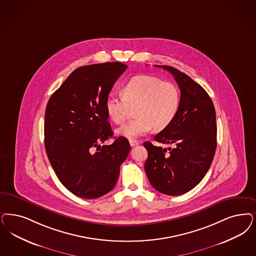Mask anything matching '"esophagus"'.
Returning a JSON list of instances; mask_svg holds the SVG:
<instances>
[{
    "mask_svg": "<svg viewBox=\"0 0 256 256\" xmlns=\"http://www.w3.org/2000/svg\"><path fill=\"white\" fill-rule=\"evenodd\" d=\"M130 144L132 146H135L139 144V142L136 141V140H130Z\"/></svg>",
    "mask_w": 256,
    "mask_h": 256,
    "instance_id": "1",
    "label": "esophagus"
}]
</instances>
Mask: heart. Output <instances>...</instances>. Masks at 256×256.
Wrapping results in <instances>:
<instances>
[{
  "mask_svg": "<svg viewBox=\"0 0 256 256\" xmlns=\"http://www.w3.org/2000/svg\"><path fill=\"white\" fill-rule=\"evenodd\" d=\"M122 97L108 96L105 108L108 118L122 124L134 108L136 117L117 130V133L135 139L150 132H160L174 120L180 103V92L176 84L151 76H137L121 90Z\"/></svg>",
  "mask_w": 256,
  "mask_h": 256,
  "instance_id": "heart-1",
  "label": "heart"
}]
</instances>
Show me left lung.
Instances as JSON below:
<instances>
[{
	"mask_svg": "<svg viewBox=\"0 0 256 256\" xmlns=\"http://www.w3.org/2000/svg\"><path fill=\"white\" fill-rule=\"evenodd\" d=\"M175 78L180 103L172 123L154 140L174 148H162L144 142L148 152L144 170L150 184L169 196L186 194L198 186L211 166L216 148V110L206 90L184 72L160 66Z\"/></svg>",
	"mask_w": 256,
	"mask_h": 256,
	"instance_id": "left-lung-1",
	"label": "left lung"
}]
</instances>
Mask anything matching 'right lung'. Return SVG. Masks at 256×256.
Here are the masks:
<instances>
[{
	"label": "right lung",
	"instance_id": "right-lung-1",
	"mask_svg": "<svg viewBox=\"0 0 256 256\" xmlns=\"http://www.w3.org/2000/svg\"><path fill=\"white\" fill-rule=\"evenodd\" d=\"M126 68L121 62L80 67L47 103L44 144L48 159L62 184L80 198L90 200L108 193L130 153V142L122 136L112 144L100 146L114 135L105 102ZM94 148L98 151L92 154Z\"/></svg>",
	"mask_w": 256,
	"mask_h": 256
}]
</instances>
